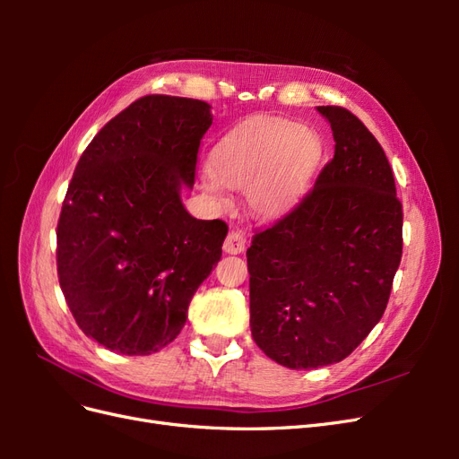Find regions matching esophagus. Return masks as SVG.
<instances>
[{
  "mask_svg": "<svg viewBox=\"0 0 459 459\" xmlns=\"http://www.w3.org/2000/svg\"><path fill=\"white\" fill-rule=\"evenodd\" d=\"M224 251L228 255H239L245 251V238L241 231H230L224 241Z\"/></svg>",
  "mask_w": 459,
  "mask_h": 459,
  "instance_id": "esophagus-1",
  "label": "esophagus"
}]
</instances>
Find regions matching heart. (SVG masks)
<instances>
[{
  "label": "heart",
  "mask_w": 459,
  "mask_h": 459,
  "mask_svg": "<svg viewBox=\"0 0 459 459\" xmlns=\"http://www.w3.org/2000/svg\"><path fill=\"white\" fill-rule=\"evenodd\" d=\"M324 160V140L312 126L258 117L230 130L214 145L203 187L220 206H230L228 187L245 189L256 216L275 220L307 199Z\"/></svg>",
  "instance_id": "1"
}]
</instances>
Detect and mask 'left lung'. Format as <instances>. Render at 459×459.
<instances>
[{"label":"left lung","mask_w":459,"mask_h":459,"mask_svg":"<svg viewBox=\"0 0 459 459\" xmlns=\"http://www.w3.org/2000/svg\"><path fill=\"white\" fill-rule=\"evenodd\" d=\"M317 113L335 155L308 197L247 248L253 339L290 369L349 356L379 324L402 258V204L383 147L351 110Z\"/></svg>","instance_id":"1"}]
</instances>
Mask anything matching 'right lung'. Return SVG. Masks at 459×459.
Here are the masks:
<instances>
[{
	"label": "right lung",
	"mask_w": 459,
	"mask_h": 459,
	"mask_svg": "<svg viewBox=\"0 0 459 459\" xmlns=\"http://www.w3.org/2000/svg\"><path fill=\"white\" fill-rule=\"evenodd\" d=\"M211 105L145 95L82 152L57 226V272L76 324L105 349L147 356L170 344L216 268L228 226L193 218Z\"/></svg>",
	"instance_id": "obj_1"
}]
</instances>
